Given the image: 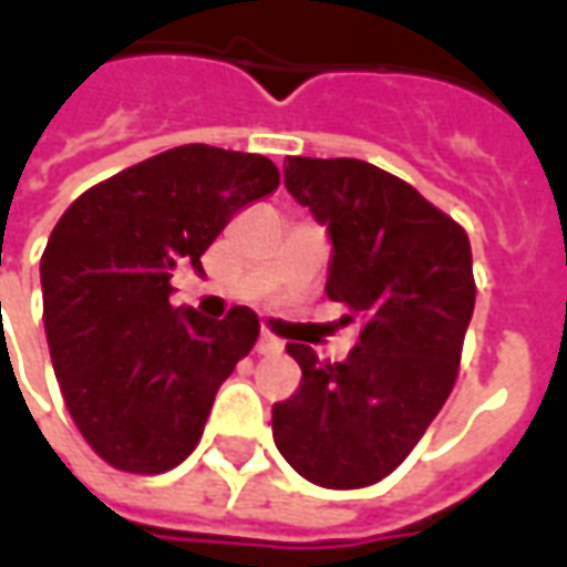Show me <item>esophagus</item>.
I'll return each instance as SVG.
<instances>
[{
    "label": "esophagus",
    "instance_id": "34e87169",
    "mask_svg": "<svg viewBox=\"0 0 567 567\" xmlns=\"http://www.w3.org/2000/svg\"><path fill=\"white\" fill-rule=\"evenodd\" d=\"M255 349H258V355H279V352H282V343H279L276 337H270V333H260Z\"/></svg>",
    "mask_w": 567,
    "mask_h": 567
}]
</instances>
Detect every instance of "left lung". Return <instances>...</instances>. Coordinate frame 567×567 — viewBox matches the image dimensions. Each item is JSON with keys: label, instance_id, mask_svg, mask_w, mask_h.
Segmentation results:
<instances>
[{"label": "left lung", "instance_id": "1", "mask_svg": "<svg viewBox=\"0 0 567 567\" xmlns=\"http://www.w3.org/2000/svg\"><path fill=\"white\" fill-rule=\"evenodd\" d=\"M288 194L328 227L324 291L358 324L343 361L288 343L303 377L272 404L285 462L324 488L380 483L413 452L446 404L474 316V260L464 227L416 187L355 157H288Z\"/></svg>", "mask_w": 567, "mask_h": 567}]
</instances>
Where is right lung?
<instances>
[{
	"label": "right lung",
	"instance_id": "obj_1",
	"mask_svg": "<svg viewBox=\"0 0 567 567\" xmlns=\"http://www.w3.org/2000/svg\"><path fill=\"white\" fill-rule=\"evenodd\" d=\"M279 187L276 163L178 145L84 190L42 255L44 333L81 437L117 471L163 474L194 452L212 401L258 340V316L169 303L175 270Z\"/></svg>",
	"mask_w": 567,
	"mask_h": 567
}]
</instances>
